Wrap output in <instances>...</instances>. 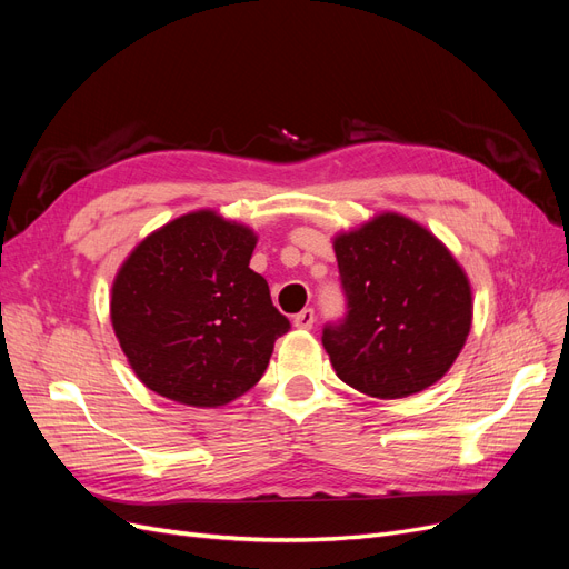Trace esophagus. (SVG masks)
Here are the masks:
<instances>
[{
	"instance_id": "obj_1",
	"label": "esophagus",
	"mask_w": 569,
	"mask_h": 569,
	"mask_svg": "<svg viewBox=\"0 0 569 569\" xmlns=\"http://www.w3.org/2000/svg\"><path fill=\"white\" fill-rule=\"evenodd\" d=\"M291 322H295V327H299V330H311L316 322V311L313 308H303V311H299L295 318H291Z\"/></svg>"
}]
</instances>
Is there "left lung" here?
<instances>
[{"mask_svg": "<svg viewBox=\"0 0 569 569\" xmlns=\"http://www.w3.org/2000/svg\"><path fill=\"white\" fill-rule=\"evenodd\" d=\"M347 318L322 330L341 382L403 399L451 370L472 327V287L453 253L420 222L380 213L335 237Z\"/></svg>", "mask_w": 569, "mask_h": 569, "instance_id": "1", "label": "left lung"}]
</instances>
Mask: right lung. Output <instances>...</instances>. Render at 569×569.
I'll list each match as a JSON object with an SVG mask.
<instances>
[{
	"instance_id": "obj_1",
	"label": "right lung",
	"mask_w": 569,
	"mask_h": 569,
	"mask_svg": "<svg viewBox=\"0 0 569 569\" xmlns=\"http://www.w3.org/2000/svg\"><path fill=\"white\" fill-rule=\"evenodd\" d=\"M256 242L242 222L201 209L130 251L111 287V325L144 387L218 408L261 380L289 320L249 268Z\"/></svg>"
}]
</instances>
